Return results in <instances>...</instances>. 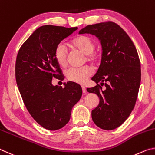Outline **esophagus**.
Here are the masks:
<instances>
[{"label": "esophagus", "mask_w": 155, "mask_h": 155, "mask_svg": "<svg viewBox=\"0 0 155 155\" xmlns=\"http://www.w3.org/2000/svg\"><path fill=\"white\" fill-rule=\"evenodd\" d=\"M82 92L84 93H85L86 92V86H84V85H82Z\"/></svg>", "instance_id": "34e87169"}]
</instances>
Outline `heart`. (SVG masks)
Masks as SVG:
<instances>
[{
	"label": "heart",
	"mask_w": 155,
	"mask_h": 155,
	"mask_svg": "<svg viewBox=\"0 0 155 155\" xmlns=\"http://www.w3.org/2000/svg\"><path fill=\"white\" fill-rule=\"evenodd\" d=\"M71 47L80 50L87 56L88 61H92L94 58L93 53L94 50V43L90 37L84 35L76 37L69 43ZM55 60L60 66L64 67L67 64V50L65 46L59 44L56 48L54 51ZM92 74V70L90 67H84L80 68L71 67L66 72V76L68 80L78 83H84L87 80Z\"/></svg>",
	"instance_id": "obj_1"
}]
</instances>
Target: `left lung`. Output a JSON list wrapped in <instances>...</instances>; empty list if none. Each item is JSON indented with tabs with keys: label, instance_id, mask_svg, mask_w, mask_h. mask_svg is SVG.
<instances>
[{
	"label": "left lung",
	"instance_id": "obj_1",
	"mask_svg": "<svg viewBox=\"0 0 155 155\" xmlns=\"http://www.w3.org/2000/svg\"><path fill=\"white\" fill-rule=\"evenodd\" d=\"M79 33L95 35L101 44V63L92 80L105 88L98 84L87 91L99 98L98 106L92 111L94 124L113 130L127 120L136 102L141 82L137 50L126 32L112 21L88 25Z\"/></svg>",
	"mask_w": 155,
	"mask_h": 155
}]
</instances>
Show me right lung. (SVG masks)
I'll list each match as a JSON object with an SVG mask.
<instances>
[{"label": "right lung", "instance_id": "right-lung-1", "mask_svg": "<svg viewBox=\"0 0 155 155\" xmlns=\"http://www.w3.org/2000/svg\"><path fill=\"white\" fill-rule=\"evenodd\" d=\"M77 29L41 26L23 43L16 58L15 79L24 105L38 124L51 131L66 125L82 94L77 83L67 82L64 88L51 83L52 78L63 77L54 57L56 48Z\"/></svg>", "mask_w": 155, "mask_h": 155}]
</instances>
